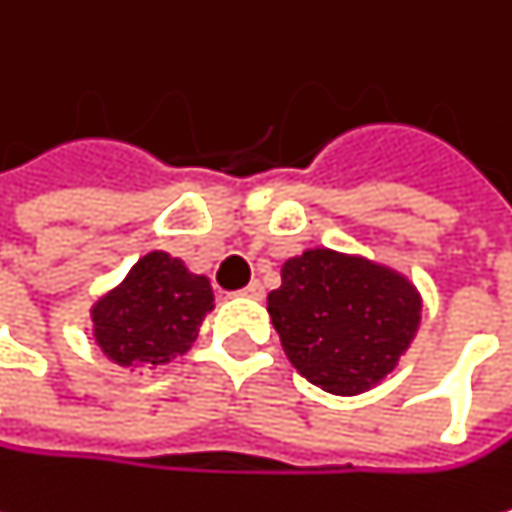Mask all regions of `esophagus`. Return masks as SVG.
I'll return each mask as SVG.
<instances>
[{"instance_id": "obj_1", "label": "esophagus", "mask_w": 512, "mask_h": 512, "mask_svg": "<svg viewBox=\"0 0 512 512\" xmlns=\"http://www.w3.org/2000/svg\"><path fill=\"white\" fill-rule=\"evenodd\" d=\"M239 294H242V297H251V300H261V297H264V285H261V282H251V285H245Z\"/></svg>"}]
</instances>
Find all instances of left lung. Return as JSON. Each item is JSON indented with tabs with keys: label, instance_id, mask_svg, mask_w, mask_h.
Segmentation results:
<instances>
[{
	"label": "left lung",
	"instance_id": "left-lung-1",
	"mask_svg": "<svg viewBox=\"0 0 512 512\" xmlns=\"http://www.w3.org/2000/svg\"><path fill=\"white\" fill-rule=\"evenodd\" d=\"M267 312L297 373L352 397L376 388L410 349L422 294L388 264L318 245L282 264Z\"/></svg>",
	"mask_w": 512,
	"mask_h": 512
}]
</instances>
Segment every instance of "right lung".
<instances>
[{"mask_svg": "<svg viewBox=\"0 0 512 512\" xmlns=\"http://www.w3.org/2000/svg\"><path fill=\"white\" fill-rule=\"evenodd\" d=\"M215 309L212 282L169 251H148L90 306L93 343L124 367H163L185 355Z\"/></svg>", "mask_w": 512, "mask_h": 512, "instance_id": "right-lung-1", "label": "right lung"}]
</instances>
